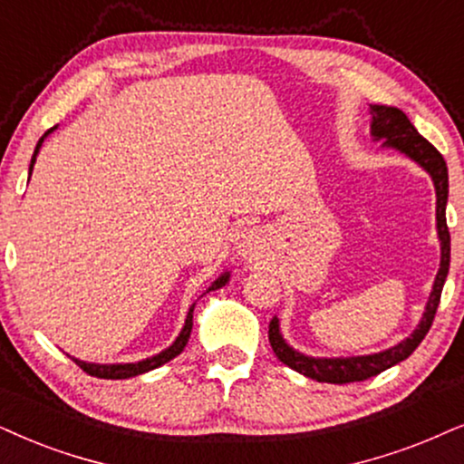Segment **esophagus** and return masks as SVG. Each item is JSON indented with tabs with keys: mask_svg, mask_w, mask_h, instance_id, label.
<instances>
[{
	"mask_svg": "<svg viewBox=\"0 0 464 464\" xmlns=\"http://www.w3.org/2000/svg\"><path fill=\"white\" fill-rule=\"evenodd\" d=\"M261 248V233L259 228H244L237 237V252L244 256H252Z\"/></svg>",
	"mask_w": 464,
	"mask_h": 464,
	"instance_id": "obj_1",
	"label": "esophagus"
}]
</instances>
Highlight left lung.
<instances>
[{
  "instance_id": "left-lung-1",
  "label": "left lung",
  "mask_w": 464,
  "mask_h": 464,
  "mask_svg": "<svg viewBox=\"0 0 464 464\" xmlns=\"http://www.w3.org/2000/svg\"><path fill=\"white\" fill-rule=\"evenodd\" d=\"M372 134L377 139H385V145L401 150L402 154L413 158L420 162L428 173L432 175L437 188V228L439 239H441V267L435 278L430 297H428L426 313L421 316V324L418 325L411 336L402 340L401 344L392 347L383 353L363 355V357H349V360H314L302 353H295L289 344L285 343L278 330V319L269 321V344H272L276 357L286 366L297 371L304 377L321 381V383H353V381H366L377 377L379 372L388 371L394 363L407 360L420 343L430 330L435 321L439 302H441V291L448 278L450 269V228L445 220V205H448V167H445L443 156L439 154L435 145H430L421 134L415 130V126L409 121V117L401 109L394 107H372Z\"/></svg>"
}]
</instances>
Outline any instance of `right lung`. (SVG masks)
Segmentation results:
<instances>
[{
    "instance_id": "right-lung-1",
    "label": "right lung",
    "mask_w": 464,
    "mask_h": 464,
    "mask_svg": "<svg viewBox=\"0 0 464 464\" xmlns=\"http://www.w3.org/2000/svg\"><path fill=\"white\" fill-rule=\"evenodd\" d=\"M53 130H55V126L49 128V130L44 132V137L49 132H53ZM44 137L38 140L36 150H34L32 164H29V175H32L34 162H36L38 150H40V145H43ZM227 278H228V274L220 276V278L216 280L212 286H209V291L220 289V286L227 283ZM192 313H195V304H192L190 310H188V316H186V325H184V330H181V334L178 336V340H175V343L167 351H162V353L150 357V360H143V362H137V363H109V366H107V363H85V362H81V360H74V363L83 372L92 374V377H98V379H128V377H137V374H143V372H148V371H154V368L162 366V363H167L169 360H173L175 355H179L181 351H184L186 343H188V338H190V330H192Z\"/></svg>"
}]
</instances>
